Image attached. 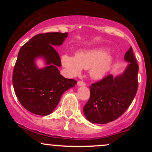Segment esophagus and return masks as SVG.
I'll return each mask as SVG.
<instances>
[{"label": "esophagus", "mask_w": 152, "mask_h": 152, "mask_svg": "<svg viewBox=\"0 0 152 152\" xmlns=\"http://www.w3.org/2000/svg\"><path fill=\"white\" fill-rule=\"evenodd\" d=\"M77 84L78 85V86H86V83H85L84 81H81V80H80V81H78Z\"/></svg>", "instance_id": "34e87169"}]
</instances>
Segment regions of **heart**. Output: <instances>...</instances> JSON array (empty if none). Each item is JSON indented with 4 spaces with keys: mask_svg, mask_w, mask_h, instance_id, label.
I'll return each mask as SVG.
<instances>
[{
    "mask_svg": "<svg viewBox=\"0 0 152 152\" xmlns=\"http://www.w3.org/2000/svg\"><path fill=\"white\" fill-rule=\"evenodd\" d=\"M102 49H94L80 52L76 56H62L61 62L71 76H76L81 74L82 69H91V76L94 78H102L109 70L111 58Z\"/></svg>",
    "mask_w": 152,
    "mask_h": 152,
    "instance_id": "1",
    "label": "heart"
}]
</instances>
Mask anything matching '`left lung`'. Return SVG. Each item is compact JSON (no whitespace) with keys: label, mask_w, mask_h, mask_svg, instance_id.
Wrapping results in <instances>:
<instances>
[{"label":"left lung","mask_w":152,"mask_h":152,"mask_svg":"<svg viewBox=\"0 0 152 152\" xmlns=\"http://www.w3.org/2000/svg\"><path fill=\"white\" fill-rule=\"evenodd\" d=\"M124 59L129 63L121 75L115 78L107 75L89 86L90 97L83 113L91 123L104 124L117 119L133 102L139 84V66L132 46Z\"/></svg>","instance_id":"left-lung-1"}]
</instances>
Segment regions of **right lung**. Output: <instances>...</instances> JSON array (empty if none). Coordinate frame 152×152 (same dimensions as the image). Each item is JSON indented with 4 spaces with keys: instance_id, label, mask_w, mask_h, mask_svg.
I'll use <instances>...</instances> for the list:
<instances>
[{
    "instance_id": "right-lung-1",
    "label": "right lung",
    "mask_w": 152,
    "mask_h": 152,
    "mask_svg": "<svg viewBox=\"0 0 152 152\" xmlns=\"http://www.w3.org/2000/svg\"><path fill=\"white\" fill-rule=\"evenodd\" d=\"M67 33H44L34 36L20 48L13 72V86L17 98L26 110L46 116L58 105L64 91L77 81L64 78L58 66H61L58 52L53 46H60ZM43 57L47 66L39 69L34 59Z\"/></svg>"
}]
</instances>
